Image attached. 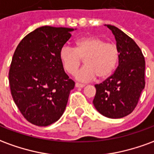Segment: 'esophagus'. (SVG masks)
<instances>
[{"instance_id":"34e87169","label":"esophagus","mask_w":154,"mask_h":154,"mask_svg":"<svg viewBox=\"0 0 154 154\" xmlns=\"http://www.w3.org/2000/svg\"><path fill=\"white\" fill-rule=\"evenodd\" d=\"M75 86H76V87H81V88H82V87H85V85H84V84L78 83V82H77V83L75 84Z\"/></svg>"}]
</instances>
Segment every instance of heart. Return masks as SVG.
Listing matches in <instances>:
<instances>
[{"label":"heart","mask_w":154,"mask_h":154,"mask_svg":"<svg viewBox=\"0 0 154 154\" xmlns=\"http://www.w3.org/2000/svg\"><path fill=\"white\" fill-rule=\"evenodd\" d=\"M119 57L118 46L95 36H83L77 38L74 48L64 46L59 51V59L64 70L74 75L83 59L85 66L77 73V80L88 82L97 77L106 79L112 75Z\"/></svg>","instance_id":"1"}]
</instances>
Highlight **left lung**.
Wrapping results in <instances>:
<instances>
[{
	"instance_id": "obj_1",
	"label": "left lung",
	"mask_w": 154,
	"mask_h": 154,
	"mask_svg": "<svg viewBox=\"0 0 154 154\" xmlns=\"http://www.w3.org/2000/svg\"><path fill=\"white\" fill-rule=\"evenodd\" d=\"M112 31L119 50V66L97 89L93 104L101 115L110 119L128 116L134 110L145 87V60L140 48L129 36L113 25Z\"/></svg>"
}]
</instances>
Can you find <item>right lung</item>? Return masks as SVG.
<instances>
[{"mask_svg":"<svg viewBox=\"0 0 154 154\" xmlns=\"http://www.w3.org/2000/svg\"><path fill=\"white\" fill-rule=\"evenodd\" d=\"M73 29L43 26L23 38L15 49L9 83L15 105L33 125L48 126L59 119L75 82L64 72L59 51Z\"/></svg>","mask_w":154,"mask_h":154,"instance_id":"obj_1","label":"right lung"}]
</instances>
